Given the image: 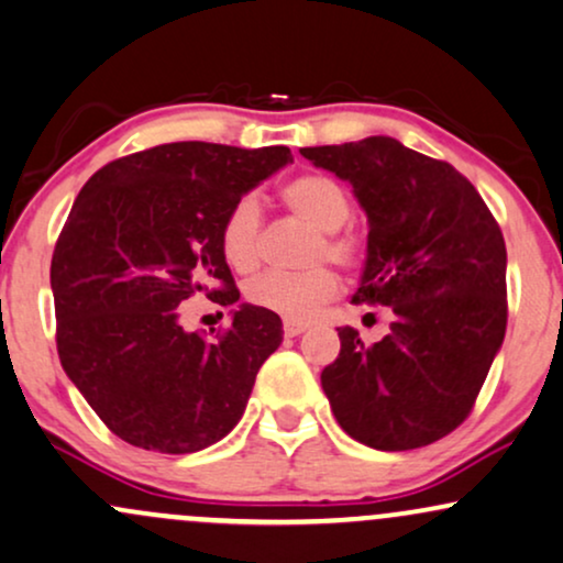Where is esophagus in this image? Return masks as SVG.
I'll return each instance as SVG.
<instances>
[{
    "label": "esophagus",
    "instance_id": "34e87169",
    "mask_svg": "<svg viewBox=\"0 0 563 563\" xmlns=\"http://www.w3.org/2000/svg\"><path fill=\"white\" fill-rule=\"evenodd\" d=\"M302 331H308V323H302V321H284V334H287V336H300Z\"/></svg>",
    "mask_w": 563,
    "mask_h": 563
}]
</instances>
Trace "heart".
<instances>
[{
  "mask_svg": "<svg viewBox=\"0 0 563 563\" xmlns=\"http://www.w3.org/2000/svg\"><path fill=\"white\" fill-rule=\"evenodd\" d=\"M282 203L295 219L316 229L305 253V266L331 261L342 268H360L365 261V240L344 224L352 213L350 196L334 177L300 175L282 187ZM221 255L238 274H250L263 258V213L253 196H242L229 206L221 221ZM339 279L331 268L316 266L302 274H263L250 282L245 297L255 308L287 321L310 318L321 305L334 300Z\"/></svg>",
  "mask_w": 563,
  "mask_h": 563,
  "instance_id": "heart-1",
  "label": "heart"
}]
</instances>
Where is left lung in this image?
I'll return each mask as SVG.
<instances>
[{
	"label": "left lung",
	"instance_id": "8db88e82",
	"mask_svg": "<svg viewBox=\"0 0 563 563\" xmlns=\"http://www.w3.org/2000/svg\"><path fill=\"white\" fill-rule=\"evenodd\" d=\"M300 154L352 185L367 258L352 302L391 308L380 342L339 329L321 386L346 435L420 449L473 412L506 334V245L481 192L454 166L386 135Z\"/></svg>",
	"mask_w": 563,
	"mask_h": 563
}]
</instances>
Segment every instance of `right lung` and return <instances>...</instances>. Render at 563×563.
I'll return each instance as SVG.
<instances>
[{
  "label": "right lung",
  "instance_id": "obj_1",
  "mask_svg": "<svg viewBox=\"0 0 563 563\" xmlns=\"http://www.w3.org/2000/svg\"><path fill=\"white\" fill-rule=\"evenodd\" d=\"M292 162L287 145L185 141L122 156L75 198L52 255L57 352L103 420L137 449L192 454L238 426L282 318L240 305L213 336L185 331L179 305H234L221 255L234 200Z\"/></svg>",
  "mask_w": 563,
  "mask_h": 563
}]
</instances>
